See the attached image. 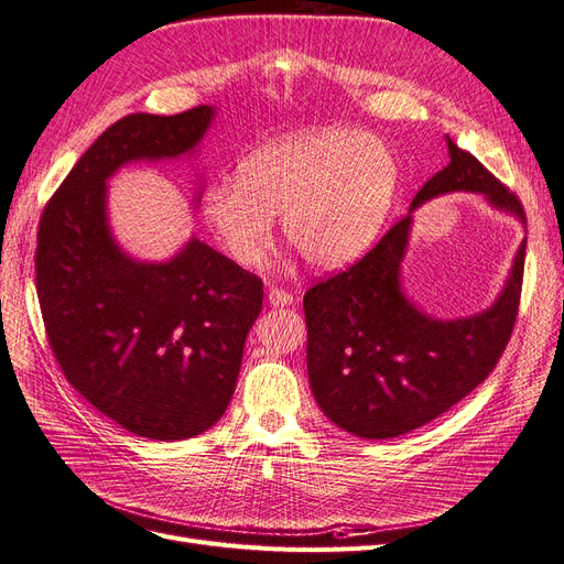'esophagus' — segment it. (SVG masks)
<instances>
[{"instance_id": "obj_1", "label": "esophagus", "mask_w": 564, "mask_h": 564, "mask_svg": "<svg viewBox=\"0 0 564 564\" xmlns=\"http://www.w3.org/2000/svg\"><path fill=\"white\" fill-rule=\"evenodd\" d=\"M268 303L270 305H275V307H284V305H291L294 303V296L289 294V291H284V289H270L268 291Z\"/></svg>"}]
</instances>
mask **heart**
Masks as SVG:
<instances>
[{
	"label": "heart",
	"instance_id": "1",
	"mask_svg": "<svg viewBox=\"0 0 564 564\" xmlns=\"http://www.w3.org/2000/svg\"><path fill=\"white\" fill-rule=\"evenodd\" d=\"M399 170L390 149L371 134L322 128L257 149L203 198V217L226 254L242 268L261 265L284 236L317 268H340L361 257L380 232Z\"/></svg>",
	"mask_w": 564,
	"mask_h": 564
}]
</instances>
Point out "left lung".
<instances>
[{
    "instance_id": "8db88e82",
    "label": "left lung",
    "mask_w": 564,
    "mask_h": 564,
    "mask_svg": "<svg viewBox=\"0 0 564 564\" xmlns=\"http://www.w3.org/2000/svg\"><path fill=\"white\" fill-rule=\"evenodd\" d=\"M451 163L426 182L411 212L451 191L482 193L525 224V209L469 151L448 138ZM413 217L405 215L343 273L303 296L307 378L324 415L361 438H397L432 422L492 373L518 317L525 245L507 286L480 315L443 322L424 315L401 289Z\"/></svg>"
}]
</instances>
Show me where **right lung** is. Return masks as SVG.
<instances>
[{"label": "right lung", "instance_id": "obj_1", "mask_svg": "<svg viewBox=\"0 0 564 564\" xmlns=\"http://www.w3.org/2000/svg\"><path fill=\"white\" fill-rule=\"evenodd\" d=\"M215 109L130 113L69 170L36 232V296L65 378L123 430L182 441L226 413L263 282L191 238L165 263L130 259L107 221V180L198 147Z\"/></svg>", "mask_w": 564, "mask_h": 564}]
</instances>
